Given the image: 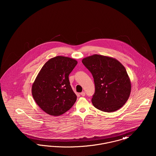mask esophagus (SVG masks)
<instances>
[{
    "label": "esophagus",
    "mask_w": 156,
    "mask_h": 156,
    "mask_svg": "<svg viewBox=\"0 0 156 156\" xmlns=\"http://www.w3.org/2000/svg\"><path fill=\"white\" fill-rule=\"evenodd\" d=\"M81 95L82 97H85V92H82L81 93Z\"/></svg>",
    "instance_id": "1"
}]
</instances>
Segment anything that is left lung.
<instances>
[{
    "label": "left lung",
    "mask_w": 156,
    "mask_h": 156,
    "mask_svg": "<svg viewBox=\"0 0 156 156\" xmlns=\"http://www.w3.org/2000/svg\"><path fill=\"white\" fill-rule=\"evenodd\" d=\"M82 62L94 78L93 105L106 112L121 108L131 92V82L125 67L115 58L98 54L84 58Z\"/></svg>",
    "instance_id": "left-lung-1"
}]
</instances>
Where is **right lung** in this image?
Masks as SVG:
<instances>
[{"instance_id": "1", "label": "right lung", "mask_w": 156, "mask_h": 156, "mask_svg": "<svg viewBox=\"0 0 156 156\" xmlns=\"http://www.w3.org/2000/svg\"><path fill=\"white\" fill-rule=\"evenodd\" d=\"M78 62L74 59L57 56L49 59L33 83L32 95L38 106L45 113L59 116L68 111L76 101L70 85L69 75Z\"/></svg>"}]
</instances>
